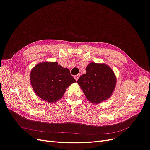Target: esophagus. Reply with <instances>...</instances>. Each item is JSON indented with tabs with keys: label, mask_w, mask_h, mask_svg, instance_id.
<instances>
[{
	"label": "esophagus",
	"mask_w": 150,
	"mask_h": 150,
	"mask_svg": "<svg viewBox=\"0 0 150 150\" xmlns=\"http://www.w3.org/2000/svg\"><path fill=\"white\" fill-rule=\"evenodd\" d=\"M79 76H80L79 74H77V75H76V76H74V79H76V81H78V79H79Z\"/></svg>",
	"instance_id": "obj_1"
}]
</instances>
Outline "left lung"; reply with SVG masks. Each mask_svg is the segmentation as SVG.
Instances as JSON below:
<instances>
[{
	"instance_id": "8db88e82",
	"label": "left lung",
	"mask_w": 150,
	"mask_h": 150,
	"mask_svg": "<svg viewBox=\"0 0 150 150\" xmlns=\"http://www.w3.org/2000/svg\"><path fill=\"white\" fill-rule=\"evenodd\" d=\"M78 84L89 102L98 104L111 96L116 86V78L108 65L91 62L86 67V73L78 79Z\"/></svg>"
}]
</instances>
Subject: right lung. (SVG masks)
<instances>
[{"label":"right lung","mask_w":150,"mask_h":150,"mask_svg":"<svg viewBox=\"0 0 150 150\" xmlns=\"http://www.w3.org/2000/svg\"><path fill=\"white\" fill-rule=\"evenodd\" d=\"M30 79L36 95L49 103L60 99L66 89L76 82L70 71L56 62H44L35 66Z\"/></svg>","instance_id":"obj_1"}]
</instances>
